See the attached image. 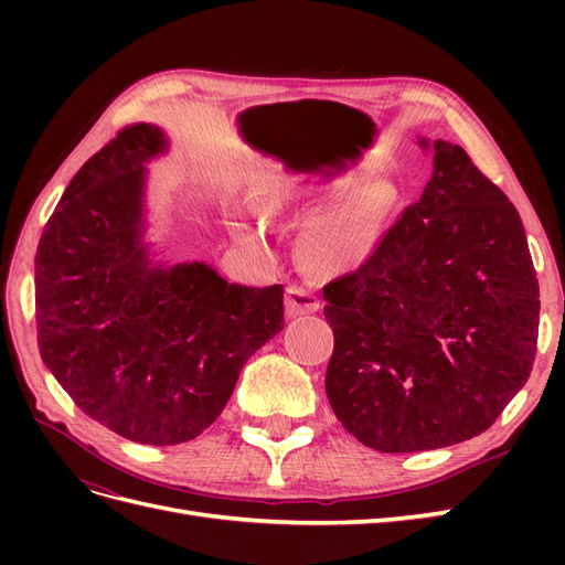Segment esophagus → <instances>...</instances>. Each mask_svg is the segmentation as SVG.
<instances>
[{"instance_id": "obj_1", "label": "esophagus", "mask_w": 565, "mask_h": 565, "mask_svg": "<svg viewBox=\"0 0 565 565\" xmlns=\"http://www.w3.org/2000/svg\"><path fill=\"white\" fill-rule=\"evenodd\" d=\"M320 309V299L306 287L289 285L285 292V311L287 316H303V313H316Z\"/></svg>"}]
</instances>
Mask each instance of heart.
I'll list each match as a JSON object with an SVG mask.
<instances>
[{
  "instance_id": "b5f03b06",
  "label": "heart",
  "mask_w": 565,
  "mask_h": 565,
  "mask_svg": "<svg viewBox=\"0 0 565 565\" xmlns=\"http://www.w3.org/2000/svg\"><path fill=\"white\" fill-rule=\"evenodd\" d=\"M337 196L334 181L280 172L264 191L259 210L268 218L316 211L299 241L303 259L322 273H344L365 264L377 249L388 202L382 191L353 193L339 201ZM235 228L254 235L259 221H241Z\"/></svg>"
}]
</instances>
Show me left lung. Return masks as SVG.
Wrapping results in <instances>:
<instances>
[{
  "label": "left lung",
  "instance_id": "8db88e82",
  "mask_svg": "<svg viewBox=\"0 0 565 565\" xmlns=\"http://www.w3.org/2000/svg\"><path fill=\"white\" fill-rule=\"evenodd\" d=\"M382 245L324 285L337 419L380 452L448 448L486 431L530 377L540 289L514 204L450 141Z\"/></svg>",
  "mask_w": 565,
  "mask_h": 565
}]
</instances>
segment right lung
<instances>
[{
	"instance_id": "right-lung-1",
	"label": "right lung",
	"mask_w": 565,
	"mask_h": 565,
	"mask_svg": "<svg viewBox=\"0 0 565 565\" xmlns=\"http://www.w3.org/2000/svg\"><path fill=\"white\" fill-rule=\"evenodd\" d=\"M167 150L156 125L119 131L67 183L35 256L46 370L84 415L143 446L200 436L285 328L282 285H235L148 241V162Z\"/></svg>"
}]
</instances>
